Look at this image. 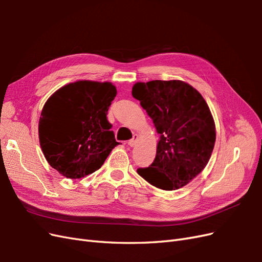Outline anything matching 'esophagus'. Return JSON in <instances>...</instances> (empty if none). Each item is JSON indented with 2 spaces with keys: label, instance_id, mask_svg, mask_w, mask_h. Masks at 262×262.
Instances as JSON below:
<instances>
[{
  "label": "esophagus",
  "instance_id": "obj_1",
  "mask_svg": "<svg viewBox=\"0 0 262 262\" xmlns=\"http://www.w3.org/2000/svg\"><path fill=\"white\" fill-rule=\"evenodd\" d=\"M137 139H138V136H136V134H134L133 138H132L130 141H128V145H129L130 147H133V146H134V144H136Z\"/></svg>",
  "mask_w": 262,
  "mask_h": 262
}]
</instances>
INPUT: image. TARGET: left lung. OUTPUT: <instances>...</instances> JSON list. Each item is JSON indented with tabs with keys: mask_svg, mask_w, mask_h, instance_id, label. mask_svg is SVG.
I'll list each match as a JSON object with an SVG mask.
<instances>
[{
	"mask_svg": "<svg viewBox=\"0 0 262 262\" xmlns=\"http://www.w3.org/2000/svg\"><path fill=\"white\" fill-rule=\"evenodd\" d=\"M132 96L161 136L154 162L138 173L168 191L186 186L207 166L215 143V123L207 101L191 85L177 80L137 83Z\"/></svg>",
	"mask_w": 262,
	"mask_h": 262,
	"instance_id": "obj_1",
	"label": "left lung"
}]
</instances>
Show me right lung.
Here are the masks:
<instances>
[{
  "instance_id": "obj_1",
  "label": "right lung",
  "mask_w": 262,
  "mask_h": 262,
  "mask_svg": "<svg viewBox=\"0 0 262 262\" xmlns=\"http://www.w3.org/2000/svg\"><path fill=\"white\" fill-rule=\"evenodd\" d=\"M117 95L109 82L77 81L46 101L39 119V142L52 168L77 179L101 167L119 143L107 112Z\"/></svg>"
}]
</instances>
